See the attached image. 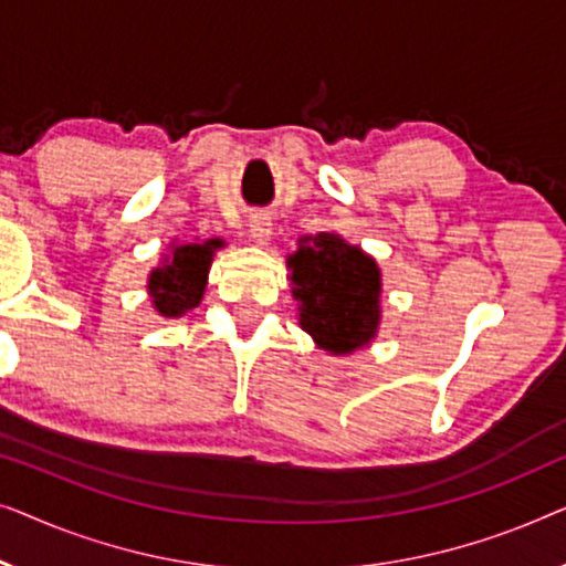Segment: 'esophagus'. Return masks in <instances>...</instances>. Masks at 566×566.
Returning a JSON list of instances; mask_svg holds the SVG:
<instances>
[{"label":"esophagus","instance_id":"esophagus-1","mask_svg":"<svg viewBox=\"0 0 566 566\" xmlns=\"http://www.w3.org/2000/svg\"><path fill=\"white\" fill-rule=\"evenodd\" d=\"M272 218L264 212L253 214L251 222H249V233H251V241L256 245H269V241H272Z\"/></svg>","mask_w":566,"mask_h":566}]
</instances>
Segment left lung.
Returning <instances> with one entry per match:
<instances>
[{"instance_id":"obj_1","label":"left lung","mask_w":566,"mask_h":566,"mask_svg":"<svg viewBox=\"0 0 566 566\" xmlns=\"http://www.w3.org/2000/svg\"><path fill=\"white\" fill-rule=\"evenodd\" d=\"M300 328L331 356H352L377 338L381 269L338 233L302 235L286 256Z\"/></svg>"}]
</instances>
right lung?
I'll use <instances>...</instances> for the list:
<instances>
[{
  "label": "right lung",
  "mask_w": 566,
  "mask_h": 566,
  "mask_svg": "<svg viewBox=\"0 0 566 566\" xmlns=\"http://www.w3.org/2000/svg\"><path fill=\"white\" fill-rule=\"evenodd\" d=\"M226 249L222 238H205V241L179 243L171 241L169 251L161 253L158 266L150 269L146 290L150 307L166 321H179L189 310L200 305L210 276L212 256Z\"/></svg>",
  "instance_id": "obj_1"
}]
</instances>
